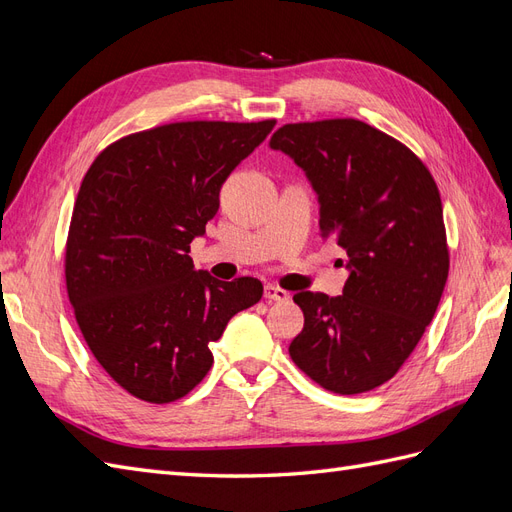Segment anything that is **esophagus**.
Here are the masks:
<instances>
[{
	"mask_svg": "<svg viewBox=\"0 0 512 512\" xmlns=\"http://www.w3.org/2000/svg\"><path fill=\"white\" fill-rule=\"evenodd\" d=\"M265 299H269V301H288L290 294L284 288H280V286L267 284L265 286Z\"/></svg>",
	"mask_w": 512,
	"mask_h": 512,
	"instance_id": "obj_1",
	"label": "esophagus"
}]
</instances>
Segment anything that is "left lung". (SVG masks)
I'll use <instances>...</instances> for the list:
<instances>
[{
    "instance_id": "left-lung-1",
    "label": "left lung",
    "mask_w": 512,
    "mask_h": 512,
    "mask_svg": "<svg viewBox=\"0 0 512 512\" xmlns=\"http://www.w3.org/2000/svg\"><path fill=\"white\" fill-rule=\"evenodd\" d=\"M318 194L320 232L346 252L344 292H297L290 359L322 389L356 395L391 380L436 314L448 277L438 185L393 136L359 119L286 123L271 136Z\"/></svg>"
}]
</instances>
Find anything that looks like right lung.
<instances>
[{
	"label": "right lung",
	"mask_w": 512,
	"mask_h": 512,
	"mask_svg": "<svg viewBox=\"0 0 512 512\" xmlns=\"http://www.w3.org/2000/svg\"><path fill=\"white\" fill-rule=\"evenodd\" d=\"M275 119L179 121L123 136L89 166L72 209L66 288L85 342L121 389L149 404L188 395L209 344L262 297L256 277L194 271L190 243L220 190Z\"/></svg>",
	"instance_id": "1"
}]
</instances>
